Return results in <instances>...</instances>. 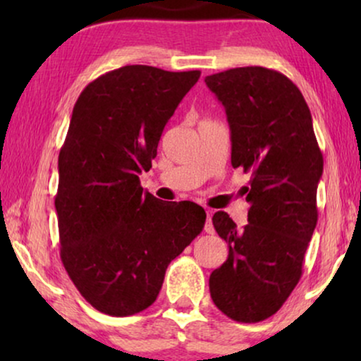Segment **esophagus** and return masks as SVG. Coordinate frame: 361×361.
Here are the masks:
<instances>
[{"mask_svg": "<svg viewBox=\"0 0 361 361\" xmlns=\"http://www.w3.org/2000/svg\"><path fill=\"white\" fill-rule=\"evenodd\" d=\"M205 231H207V233H214V225H212V214H210V212H207Z\"/></svg>", "mask_w": 361, "mask_h": 361, "instance_id": "obj_1", "label": "esophagus"}]
</instances>
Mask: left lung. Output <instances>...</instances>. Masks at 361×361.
Returning <instances> with one entry per match:
<instances>
[{"mask_svg": "<svg viewBox=\"0 0 361 361\" xmlns=\"http://www.w3.org/2000/svg\"><path fill=\"white\" fill-rule=\"evenodd\" d=\"M205 83L225 106L231 166L251 174L248 224L238 228L226 212L212 219L228 258L210 274V295L226 317L255 324L278 312L302 276L324 157L302 93L281 72L236 67Z\"/></svg>", "mask_w": 361, "mask_h": 361, "instance_id": "1", "label": "left lung"}]
</instances>
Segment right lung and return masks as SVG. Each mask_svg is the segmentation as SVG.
Returning a JSON list of instances; mask_svg holds the SVG:
<instances>
[{
	"label": "right lung",
	"mask_w": 361,
	"mask_h": 361,
	"mask_svg": "<svg viewBox=\"0 0 361 361\" xmlns=\"http://www.w3.org/2000/svg\"><path fill=\"white\" fill-rule=\"evenodd\" d=\"M200 71L125 66L88 83L59 152L56 210L61 259L88 304L103 314L141 312L167 266L200 235L205 210L145 192L166 123Z\"/></svg>",
	"instance_id": "right-lung-1"
}]
</instances>
